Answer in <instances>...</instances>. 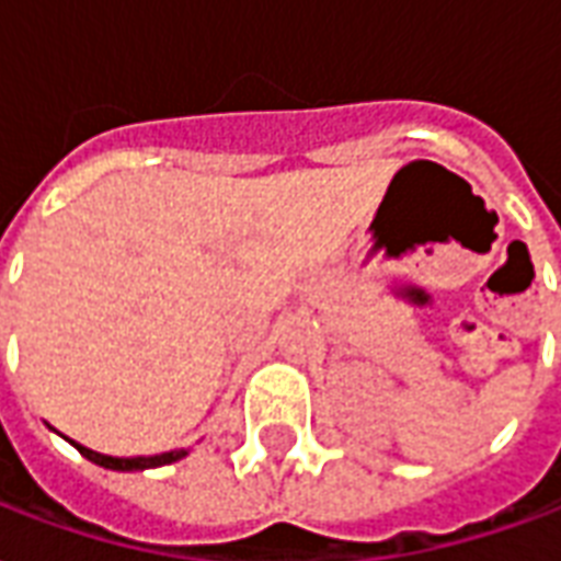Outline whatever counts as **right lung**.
Masks as SVG:
<instances>
[{
  "label": "right lung",
  "instance_id": "obj_1",
  "mask_svg": "<svg viewBox=\"0 0 561 561\" xmlns=\"http://www.w3.org/2000/svg\"><path fill=\"white\" fill-rule=\"evenodd\" d=\"M77 449H80L82 458H89L91 463H98V467H106V470H153V467H163V463H172V460L184 458L186 451H163V455H151V458H112V455H101V451H91L80 443H73Z\"/></svg>",
  "mask_w": 561,
  "mask_h": 561
}]
</instances>
